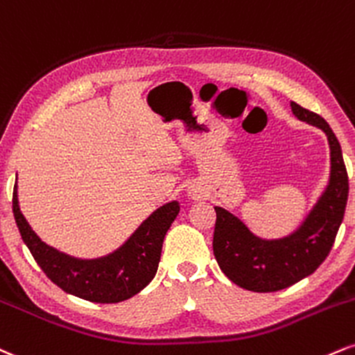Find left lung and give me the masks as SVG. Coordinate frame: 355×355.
Returning <instances> with one entry per match:
<instances>
[{
  "mask_svg": "<svg viewBox=\"0 0 355 355\" xmlns=\"http://www.w3.org/2000/svg\"><path fill=\"white\" fill-rule=\"evenodd\" d=\"M291 107L295 118L322 129L331 148L329 184L301 227L282 239L264 241L231 212L214 207L216 261L234 284L252 293H274L311 276L331 252L347 204L349 178L334 131L315 112L297 103Z\"/></svg>",
  "mask_w": 355,
  "mask_h": 355,
  "instance_id": "obj_1",
  "label": "left lung"
}]
</instances>
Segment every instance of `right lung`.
<instances>
[{"mask_svg": "<svg viewBox=\"0 0 355 355\" xmlns=\"http://www.w3.org/2000/svg\"><path fill=\"white\" fill-rule=\"evenodd\" d=\"M12 214L29 252L54 284L86 301L114 304L141 293L156 276L162 241L179 214V202H168L154 211L118 251L89 261L66 256L35 234L19 211L16 184L12 191Z\"/></svg>", "mask_w": 355, "mask_h": 355, "instance_id": "add662e5", "label": "right lung"}]
</instances>
